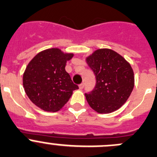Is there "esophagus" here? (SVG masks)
Masks as SVG:
<instances>
[{
	"label": "esophagus",
	"mask_w": 157,
	"mask_h": 157,
	"mask_svg": "<svg viewBox=\"0 0 157 157\" xmlns=\"http://www.w3.org/2000/svg\"><path fill=\"white\" fill-rule=\"evenodd\" d=\"M83 87H84V83L83 82V83H81L80 85H79V88H80V90H82V89L83 88Z\"/></svg>",
	"instance_id": "34e87169"
}]
</instances>
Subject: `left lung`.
Instances as JSON below:
<instances>
[{
	"label": "left lung",
	"instance_id": "obj_1",
	"mask_svg": "<svg viewBox=\"0 0 157 157\" xmlns=\"http://www.w3.org/2000/svg\"><path fill=\"white\" fill-rule=\"evenodd\" d=\"M86 61L96 77L94 90L85 94L90 108L101 114L121 108L134 87V73L129 63L109 49H97Z\"/></svg>",
	"mask_w": 157,
	"mask_h": 157
}]
</instances>
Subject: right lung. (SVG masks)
Here are the masks:
<instances>
[{"mask_svg":"<svg viewBox=\"0 0 157 157\" xmlns=\"http://www.w3.org/2000/svg\"><path fill=\"white\" fill-rule=\"evenodd\" d=\"M74 56L57 48L39 52L23 74V87L31 101L43 111L58 112L78 86L66 71V63Z\"/></svg>","mask_w":157,"mask_h":157,"instance_id":"add662e5","label":"right lung"}]
</instances>
